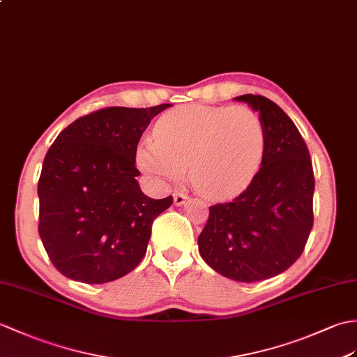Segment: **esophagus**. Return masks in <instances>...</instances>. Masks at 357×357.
<instances>
[{"label":"esophagus","mask_w":357,"mask_h":357,"mask_svg":"<svg viewBox=\"0 0 357 357\" xmlns=\"http://www.w3.org/2000/svg\"><path fill=\"white\" fill-rule=\"evenodd\" d=\"M187 199H188V196H187L185 193H179V192H176L175 195H173V202H175V205H176V206L184 205Z\"/></svg>","instance_id":"esophagus-1"}]
</instances>
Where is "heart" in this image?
<instances>
[{
	"instance_id": "b5f03b06",
	"label": "heart",
	"mask_w": 357,
	"mask_h": 357,
	"mask_svg": "<svg viewBox=\"0 0 357 357\" xmlns=\"http://www.w3.org/2000/svg\"><path fill=\"white\" fill-rule=\"evenodd\" d=\"M264 149L266 128L251 107L188 105L162 115L137 162L161 184L179 182L188 170L197 193L227 199L250 185Z\"/></svg>"
}]
</instances>
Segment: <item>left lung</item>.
Here are the masks:
<instances>
[{
    "mask_svg": "<svg viewBox=\"0 0 357 357\" xmlns=\"http://www.w3.org/2000/svg\"><path fill=\"white\" fill-rule=\"evenodd\" d=\"M266 128L261 167L231 202L210 206L199 252L220 275L254 283L300 259L313 227L314 175L309 149L294 121L263 96L245 94Z\"/></svg>",
    "mask_w": 357,
    "mask_h": 357,
    "instance_id": "obj_1",
    "label": "left lung"
}]
</instances>
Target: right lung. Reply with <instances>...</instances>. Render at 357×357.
Instances as JSON below:
<instances>
[{"mask_svg":"<svg viewBox=\"0 0 357 357\" xmlns=\"http://www.w3.org/2000/svg\"><path fill=\"white\" fill-rule=\"evenodd\" d=\"M169 106L103 107L73 121L48 149L38 182V231L66 278L109 283L143 260L152 223L173 197L141 192L137 146Z\"/></svg>","mask_w":357,"mask_h":357,"instance_id":"obj_1","label":"right lung"}]
</instances>
